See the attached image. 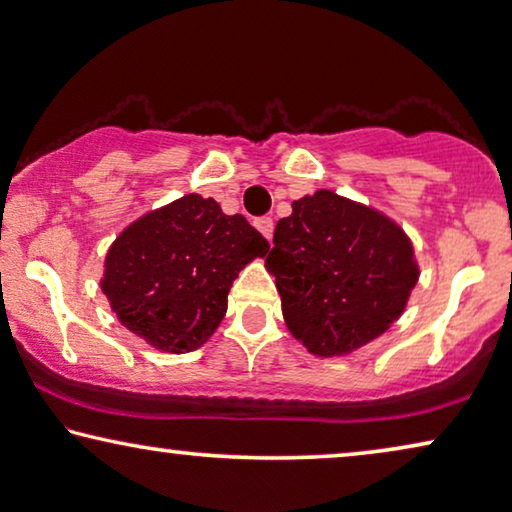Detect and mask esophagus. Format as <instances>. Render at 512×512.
<instances>
[{
    "instance_id": "obj_1",
    "label": "esophagus",
    "mask_w": 512,
    "mask_h": 512,
    "mask_svg": "<svg viewBox=\"0 0 512 512\" xmlns=\"http://www.w3.org/2000/svg\"><path fill=\"white\" fill-rule=\"evenodd\" d=\"M255 227H257L259 232H262V236H266V239L271 241V236H273V218H269V216L257 218L255 220Z\"/></svg>"
}]
</instances>
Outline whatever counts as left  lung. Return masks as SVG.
<instances>
[{
    "mask_svg": "<svg viewBox=\"0 0 512 512\" xmlns=\"http://www.w3.org/2000/svg\"><path fill=\"white\" fill-rule=\"evenodd\" d=\"M266 269L289 331L317 356L375 340L402 315L418 280L407 234L333 190L301 197L278 220Z\"/></svg>",
    "mask_w": 512,
    "mask_h": 512,
    "instance_id": "8db88e82",
    "label": "left lung"
}]
</instances>
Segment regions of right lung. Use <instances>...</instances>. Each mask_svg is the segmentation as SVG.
Wrapping results in <instances>:
<instances>
[{"instance_id":"1","label":"right lung","mask_w":512,"mask_h":512,"mask_svg":"<svg viewBox=\"0 0 512 512\" xmlns=\"http://www.w3.org/2000/svg\"><path fill=\"white\" fill-rule=\"evenodd\" d=\"M266 253L269 241L241 213L186 195L117 236L101 287L128 331L163 352H193L223 322L239 271Z\"/></svg>"}]
</instances>
